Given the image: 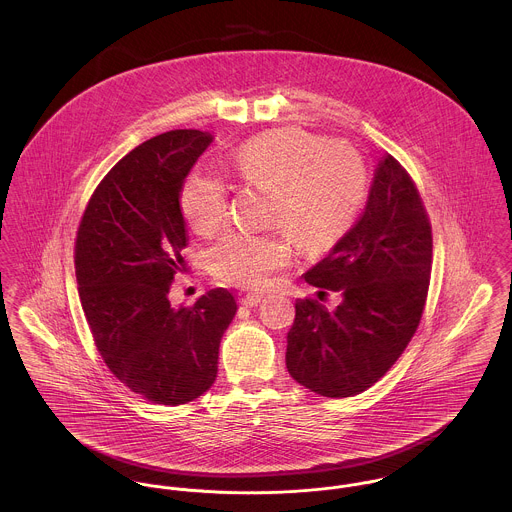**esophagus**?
Segmentation results:
<instances>
[{
	"label": "esophagus",
	"mask_w": 512,
	"mask_h": 512,
	"mask_svg": "<svg viewBox=\"0 0 512 512\" xmlns=\"http://www.w3.org/2000/svg\"><path fill=\"white\" fill-rule=\"evenodd\" d=\"M260 301H262V295H260V293H246V295L242 297V305H246V307H256Z\"/></svg>",
	"instance_id": "esophagus-1"
}]
</instances>
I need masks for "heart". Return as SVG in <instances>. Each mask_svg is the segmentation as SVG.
Masks as SVG:
<instances>
[{"mask_svg": "<svg viewBox=\"0 0 512 512\" xmlns=\"http://www.w3.org/2000/svg\"><path fill=\"white\" fill-rule=\"evenodd\" d=\"M228 167L242 183L268 193L266 222L280 226L262 234L228 232L209 250V270L242 288H260L290 264L291 235L307 252L331 246L365 197V163L357 149L345 142L319 144L292 128L236 147ZM179 205L199 236L215 234L228 213L226 189L207 171H193L185 179Z\"/></svg>", "mask_w": 512, "mask_h": 512, "instance_id": "1", "label": "heart"}]
</instances>
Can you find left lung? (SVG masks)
<instances>
[{
  "label": "left lung",
  "instance_id": "left-lung-1",
  "mask_svg": "<svg viewBox=\"0 0 512 512\" xmlns=\"http://www.w3.org/2000/svg\"><path fill=\"white\" fill-rule=\"evenodd\" d=\"M432 226L406 169L386 153L365 213L317 262L305 282L341 293L327 309L295 301L286 366L301 386L347 398L378 382L414 337L430 286Z\"/></svg>",
  "mask_w": 512,
  "mask_h": 512
}]
</instances>
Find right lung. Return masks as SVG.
Masks as SVG:
<instances>
[{
    "instance_id": "obj_1",
    "label": "right lung",
    "mask_w": 512,
    "mask_h": 512,
    "mask_svg": "<svg viewBox=\"0 0 512 512\" xmlns=\"http://www.w3.org/2000/svg\"><path fill=\"white\" fill-rule=\"evenodd\" d=\"M211 142L209 132L173 130L132 149L100 181L76 232V284L96 349L153 404H187L213 386L238 309L224 288L191 307L169 301L189 242L181 187Z\"/></svg>"
}]
</instances>
